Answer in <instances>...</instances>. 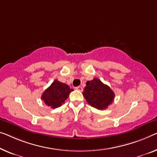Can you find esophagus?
<instances>
[{"label":"esophagus","mask_w":157,"mask_h":157,"mask_svg":"<svg viewBox=\"0 0 157 157\" xmlns=\"http://www.w3.org/2000/svg\"><path fill=\"white\" fill-rule=\"evenodd\" d=\"M77 90H79V91H80V92H82V90H83V88H82V86H77V87L75 88Z\"/></svg>","instance_id":"1"}]
</instances>
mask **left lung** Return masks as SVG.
Here are the masks:
<instances>
[{
  "label": "left lung",
  "mask_w": 157,
  "mask_h": 157,
  "mask_svg": "<svg viewBox=\"0 0 157 157\" xmlns=\"http://www.w3.org/2000/svg\"><path fill=\"white\" fill-rule=\"evenodd\" d=\"M82 94L89 104L99 110L106 109L115 97L113 90L97 78L86 82Z\"/></svg>",
  "instance_id": "obj_1"
}]
</instances>
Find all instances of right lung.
Returning <instances> with one entry per match:
<instances>
[{
	"instance_id": "add662e5",
	"label": "right lung",
	"mask_w": 157,
	"mask_h": 157,
	"mask_svg": "<svg viewBox=\"0 0 157 157\" xmlns=\"http://www.w3.org/2000/svg\"><path fill=\"white\" fill-rule=\"evenodd\" d=\"M72 91L68 85L56 79L42 94L41 99L47 106L56 109L63 104Z\"/></svg>"
}]
</instances>
